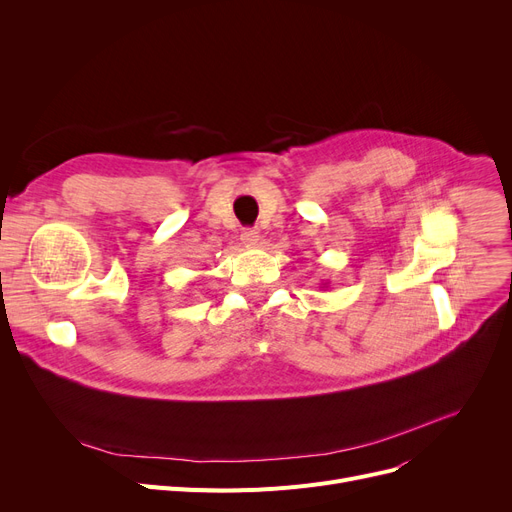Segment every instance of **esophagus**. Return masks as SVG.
<instances>
[{
	"label": "esophagus",
	"mask_w": 512,
	"mask_h": 512,
	"mask_svg": "<svg viewBox=\"0 0 512 512\" xmlns=\"http://www.w3.org/2000/svg\"><path fill=\"white\" fill-rule=\"evenodd\" d=\"M240 240H242V245H247V247H255L257 242H259V232H257V230H253V228L242 230V234H240Z\"/></svg>",
	"instance_id": "esophagus-1"
}]
</instances>
